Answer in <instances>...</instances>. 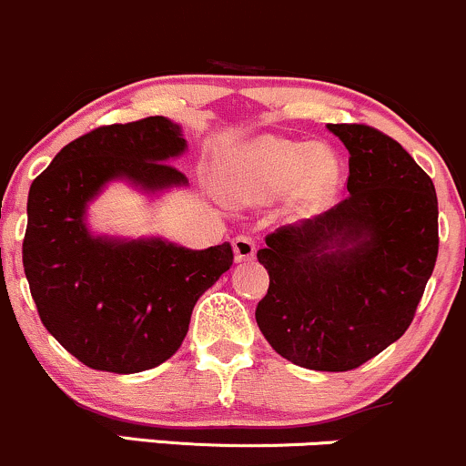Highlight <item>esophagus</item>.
Listing matches in <instances>:
<instances>
[{
	"label": "esophagus",
	"instance_id": "1",
	"mask_svg": "<svg viewBox=\"0 0 466 466\" xmlns=\"http://www.w3.org/2000/svg\"><path fill=\"white\" fill-rule=\"evenodd\" d=\"M233 251L238 262H247V259L255 258V242L248 235H238V238L233 239Z\"/></svg>",
	"mask_w": 466,
	"mask_h": 466
}]
</instances>
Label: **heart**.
I'll return each instance as SVG.
<instances>
[{
  "mask_svg": "<svg viewBox=\"0 0 466 466\" xmlns=\"http://www.w3.org/2000/svg\"><path fill=\"white\" fill-rule=\"evenodd\" d=\"M339 182V164L327 148L309 142L262 137L248 144L231 168V193L239 202L259 204L295 188L304 204L329 199Z\"/></svg>",
  "mask_w": 466,
  "mask_h": 466,
  "instance_id": "b5f03b06",
  "label": "heart"
}]
</instances>
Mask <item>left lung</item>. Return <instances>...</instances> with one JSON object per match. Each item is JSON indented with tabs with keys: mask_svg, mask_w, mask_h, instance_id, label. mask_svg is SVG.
I'll return each instance as SVG.
<instances>
[{
	"mask_svg": "<svg viewBox=\"0 0 466 466\" xmlns=\"http://www.w3.org/2000/svg\"><path fill=\"white\" fill-rule=\"evenodd\" d=\"M349 157V195L267 235L268 291L255 319L289 362L351 371L400 339L438 258V198L415 159L367 124H329Z\"/></svg>",
	"mask_w": 466,
	"mask_h": 466,
	"instance_id": "obj_1",
	"label": "left lung"
}]
</instances>
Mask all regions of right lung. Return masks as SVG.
<instances>
[{"label": "right lung", "instance_id": "1", "mask_svg": "<svg viewBox=\"0 0 466 466\" xmlns=\"http://www.w3.org/2000/svg\"><path fill=\"white\" fill-rule=\"evenodd\" d=\"M187 148L177 124L144 117L73 139L28 191L24 273L46 331L97 371L139 373L182 347L195 302L233 264L231 244L191 251L162 239L93 238L86 204L115 177L147 191L187 184L168 159Z\"/></svg>", "mask_w": 466, "mask_h": 466}]
</instances>
